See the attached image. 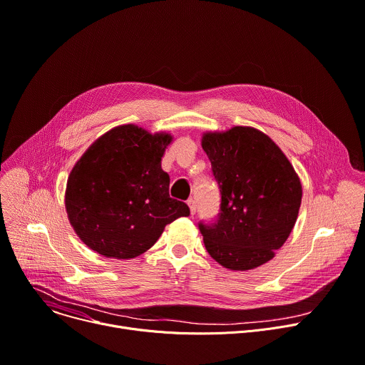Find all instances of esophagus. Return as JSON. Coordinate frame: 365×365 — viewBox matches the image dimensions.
I'll list each match as a JSON object with an SVG mask.
<instances>
[{
	"label": "esophagus",
	"instance_id": "esophagus-1",
	"mask_svg": "<svg viewBox=\"0 0 365 365\" xmlns=\"http://www.w3.org/2000/svg\"><path fill=\"white\" fill-rule=\"evenodd\" d=\"M187 205H189V210H190V214L193 215L195 212H196V202H195V200H192V197H190V200L187 201Z\"/></svg>",
	"mask_w": 365,
	"mask_h": 365
}]
</instances>
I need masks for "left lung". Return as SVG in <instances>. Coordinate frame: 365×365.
I'll return each mask as SVG.
<instances>
[{"instance_id": "left-lung-1", "label": "left lung", "mask_w": 365, "mask_h": 365, "mask_svg": "<svg viewBox=\"0 0 365 365\" xmlns=\"http://www.w3.org/2000/svg\"><path fill=\"white\" fill-rule=\"evenodd\" d=\"M201 144L221 192L218 220L200 224L205 249L227 269H255L291 235L302 205L300 178L281 148L256 128L210 130Z\"/></svg>"}]
</instances>
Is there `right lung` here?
I'll use <instances>...</instances> for the list:
<instances>
[{
  "mask_svg": "<svg viewBox=\"0 0 365 365\" xmlns=\"http://www.w3.org/2000/svg\"><path fill=\"white\" fill-rule=\"evenodd\" d=\"M169 132L119 125L98 137L73 168L65 210L81 242L105 257L132 259L147 252L164 227L189 215L169 195L161 158Z\"/></svg>",
  "mask_w": 365,
  "mask_h": 365,
  "instance_id": "obj_1",
  "label": "right lung"
}]
</instances>
